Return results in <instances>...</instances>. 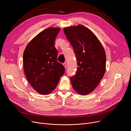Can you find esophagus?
<instances>
[{
	"label": "esophagus",
	"mask_w": 131,
	"mask_h": 131,
	"mask_svg": "<svg viewBox=\"0 0 131 131\" xmlns=\"http://www.w3.org/2000/svg\"><path fill=\"white\" fill-rule=\"evenodd\" d=\"M63 64L64 66L65 67V68H66V67H67V64H66V62H65V63H64Z\"/></svg>",
	"instance_id": "obj_1"
}]
</instances>
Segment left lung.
<instances>
[{
    "label": "left lung",
    "instance_id": "1",
    "mask_svg": "<svg viewBox=\"0 0 131 131\" xmlns=\"http://www.w3.org/2000/svg\"><path fill=\"white\" fill-rule=\"evenodd\" d=\"M77 61V69L70 79L73 89L81 95L94 90L103 79L106 57L101 42L91 30L79 25L64 28Z\"/></svg>",
    "mask_w": 131,
    "mask_h": 131
}]
</instances>
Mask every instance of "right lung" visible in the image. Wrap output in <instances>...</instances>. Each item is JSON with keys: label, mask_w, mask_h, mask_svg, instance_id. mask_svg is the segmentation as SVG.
<instances>
[{"label": "right lung", "mask_w": 131, "mask_h": 131, "mask_svg": "<svg viewBox=\"0 0 131 131\" xmlns=\"http://www.w3.org/2000/svg\"><path fill=\"white\" fill-rule=\"evenodd\" d=\"M60 28L50 27L37 35L26 46L23 54L26 77L37 92L47 95L57 87L65 73V67L57 61L55 40Z\"/></svg>", "instance_id": "1"}]
</instances>
